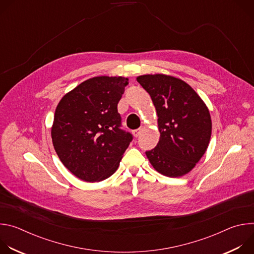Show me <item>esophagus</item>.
<instances>
[{
    "label": "esophagus",
    "instance_id": "1",
    "mask_svg": "<svg viewBox=\"0 0 254 254\" xmlns=\"http://www.w3.org/2000/svg\"><path fill=\"white\" fill-rule=\"evenodd\" d=\"M140 132H141V128H137V129L132 130V134H133L134 137H137L140 134Z\"/></svg>",
    "mask_w": 254,
    "mask_h": 254
}]
</instances>
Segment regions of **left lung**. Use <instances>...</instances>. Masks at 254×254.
Returning <instances> with one entry per match:
<instances>
[{"instance_id":"8db88e82","label":"left lung","mask_w":254,"mask_h":254,"mask_svg":"<svg viewBox=\"0 0 254 254\" xmlns=\"http://www.w3.org/2000/svg\"><path fill=\"white\" fill-rule=\"evenodd\" d=\"M137 82L151 95L158 115L160 140L146 152L156 171L176 178L189 173L205 154L211 137L208 107L185 81L165 74H146Z\"/></svg>"}]
</instances>
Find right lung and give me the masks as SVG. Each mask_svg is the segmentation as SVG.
<instances>
[{"mask_svg":"<svg viewBox=\"0 0 254 254\" xmlns=\"http://www.w3.org/2000/svg\"><path fill=\"white\" fill-rule=\"evenodd\" d=\"M128 79L96 76L66 93L59 101L51 128L62 164L85 182H99L119 168L132 139L121 128L118 113Z\"/></svg>","mask_w":254,"mask_h":254,"instance_id":"right-lung-1","label":"right lung"}]
</instances>
